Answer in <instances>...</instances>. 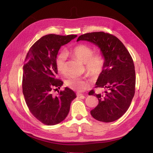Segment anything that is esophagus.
Masks as SVG:
<instances>
[{
	"label": "esophagus",
	"mask_w": 153,
	"mask_h": 153,
	"mask_svg": "<svg viewBox=\"0 0 153 153\" xmlns=\"http://www.w3.org/2000/svg\"><path fill=\"white\" fill-rule=\"evenodd\" d=\"M76 95H77V96H78V97H80V98H82V99L85 98L84 96L82 94H80V93H77V94H76Z\"/></svg>",
	"instance_id": "esophagus-1"
}]
</instances>
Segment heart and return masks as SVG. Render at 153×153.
<instances>
[{
    "instance_id": "obj_1",
    "label": "heart",
    "mask_w": 153,
    "mask_h": 153,
    "mask_svg": "<svg viewBox=\"0 0 153 153\" xmlns=\"http://www.w3.org/2000/svg\"><path fill=\"white\" fill-rule=\"evenodd\" d=\"M73 54L81 62L85 64L87 71L93 76H99L103 70L105 60L100 54L93 55L94 51L91 47L85 45L76 46L72 51ZM68 54L65 51H61L56 57V66L58 71L61 73L66 72V62ZM66 85L76 91H83L88 89L89 83L84 78L75 76H69L66 81Z\"/></svg>"
}]
</instances>
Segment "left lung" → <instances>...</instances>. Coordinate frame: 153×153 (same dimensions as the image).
I'll return each mask as SVG.
<instances>
[{
  "label": "left lung",
  "mask_w": 153,
  "mask_h": 153,
  "mask_svg": "<svg viewBox=\"0 0 153 153\" xmlns=\"http://www.w3.org/2000/svg\"><path fill=\"white\" fill-rule=\"evenodd\" d=\"M86 41L98 47L104 58L103 70L99 75L96 87L103 88L102 93L91 91L99 103L91 114L104 123L116 121L128 110L135 94V71L133 59L123 43L116 37L103 32L87 33L76 41Z\"/></svg>",
  "instance_id": "obj_1"
}]
</instances>
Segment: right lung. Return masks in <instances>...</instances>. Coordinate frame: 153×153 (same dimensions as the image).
Segmentation results:
<instances>
[{
  "instance_id": "add662e5",
  "label": "right lung",
  "mask_w": 153,
  "mask_h": 153,
  "mask_svg": "<svg viewBox=\"0 0 153 153\" xmlns=\"http://www.w3.org/2000/svg\"><path fill=\"white\" fill-rule=\"evenodd\" d=\"M76 35L43 36L32 46L25 58L22 89L26 104L32 115L47 125L64 121L76 94L68 87L53 96V89H60L63 82L56 79V57L62 46L76 38ZM55 90V89H54Z\"/></svg>"
}]
</instances>
